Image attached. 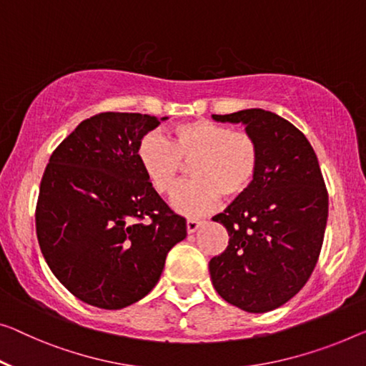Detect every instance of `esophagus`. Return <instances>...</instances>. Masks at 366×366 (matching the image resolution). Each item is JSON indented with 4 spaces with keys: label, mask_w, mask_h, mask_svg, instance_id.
<instances>
[{
    "label": "esophagus",
    "mask_w": 366,
    "mask_h": 366,
    "mask_svg": "<svg viewBox=\"0 0 366 366\" xmlns=\"http://www.w3.org/2000/svg\"><path fill=\"white\" fill-rule=\"evenodd\" d=\"M200 225L202 223L199 220H187V223H185V227H187V233H194Z\"/></svg>",
    "instance_id": "esophagus-1"
}]
</instances>
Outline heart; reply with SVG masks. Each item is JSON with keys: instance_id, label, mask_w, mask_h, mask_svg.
Segmentation results:
<instances>
[{"instance_id": "obj_1", "label": "heart", "mask_w": 366, "mask_h": 366, "mask_svg": "<svg viewBox=\"0 0 366 366\" xmlns=\"http://www.w3.org/2000/svg\"><path fill=\"white\" fill-rule=\"evenodd\" d=\"M138 162L157 194L172 192L190 164L194 179L172 194V209L185 217H200L214 209L222 195L237 200L249 192L259 169V149L247 131H233L210 119L179 123L169 141L157 133L138 144Z\"/></svg>"}]
</instances>
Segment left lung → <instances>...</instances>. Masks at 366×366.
<instances>
[{
	"label": "left lung",
	"mask_w": 366,
	"mask_h": 366,
	"mask_svg": "<svg viewBox=\"0 0 366 366\" xmlns=\"http://www.w3.org/2000/svg\"><path fill=\"white\" fill-rule=\"evenodd\" d=\"M212 118L243 123L259 149L253 187L212 218L230 237L225 252L209 263L212 285L228 304L268 312L296 296L312 274L329 194L312 146L287 119L261 108Z\"/></svg>",
	"instance_id": "8db88e82"
}]
</instances>
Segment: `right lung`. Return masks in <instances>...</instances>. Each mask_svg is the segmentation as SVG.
I'll return each instance as SVG.
<instances>
[{"instance_id":"1","label":"right lung","mask_w":366,"mask_h":366,"mask_svg":"<svg viewBox=\"0 0 366 366\" xmlns=\"http://www.w3.org/2000/svg\"><path fill=\"white\" fill-rule=\"evenodd\" d=\"M166 117L98 113L52 152L36 205V233L49 268L90 305L123 309L143 299L166 256L187 235L138 162V144Z\"/></svg>"}]
</instances>
